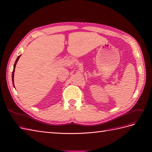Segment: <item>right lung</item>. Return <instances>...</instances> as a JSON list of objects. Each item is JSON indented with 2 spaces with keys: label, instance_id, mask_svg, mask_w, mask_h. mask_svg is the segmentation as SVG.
I'll list each match as a JSON object with an SVG mask.
<instances>
[{
  "label": "right lung",
  "instance_id": "1",
  "mask_svg": "<svg viewBox=\"0 0 152 152\" xmlns=\"http://www.w3.org/2000/svg\"><path fill=\"white\" fill-rule=\"evenodd\" d=\"M20 55L18 56V58H17V59H16V61H15V64H14V69H13V71H12V83H13V85H14V88H15L14 84V71H15V65H16L17 63H18V60H19V58H20Z\"/></svg>",
  "mask_w": 152,
  "mask_h": 152
}]
</instances>
